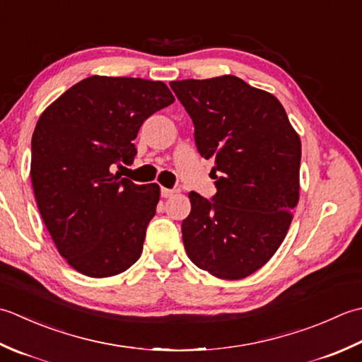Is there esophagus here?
<instances>
[{"mask_svg": "<svg viewBox=\"0 0 362 362\" xmlns=\"http://www.w3.org/2000/svg\"><path fill=\"white\" fill-rule=\"evenodd\" d=\"M176 194V190H173V189H167V187H162L160 189V195L164 197V198H170V197H173Z\"/></svg>", "mask_w": 362, "mask_h": 362, "instance_id": "1", "label": "esophagus"}]
</instances>
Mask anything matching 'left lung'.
<instances>
[{
  "label": "left lung",
  "mask_w": 362,
  "mask_h": 362,
  "mask_svg": "<svg viewBox=\"0 0 362 362\" xmlns=\"http://www.w3.org/2000/svg\"><path fill=\"white\" fill-rule=\"evenodd\" d=\"M195 124L197 148L214 158L212 202L190 192L182 242L197 267L247 278L281 245L298 203L301 142L274 95L238 76L173 81Z\"/></svg>",
  "instance_id": "left-lung-1"
}]
</instances>
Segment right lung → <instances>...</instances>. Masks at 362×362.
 Here are the masks:
<instances>
[{
  "label": "right lung",
  "instance_id": "1",
  "mask_svg": "<svg viewBox=\"0 0 362 362\" xmlns=\"http://www.w3.org/2000/svg\"><path fill=\"white\" fill-rule=\"evenodd\" d=\"M164 83L90 76L43 110L31 140V182L43 223L70 267L90 278L119 275L144 248L160 189L110 172L131 164L132 140L172 105Z\"/></svg>",
  "mask_w": 362,
  "mask_h": 362
}]
</instances>
